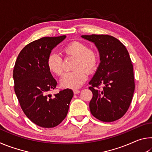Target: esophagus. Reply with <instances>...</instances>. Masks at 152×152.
<instances>
[{
	"instance_id": "34e87169",
	"label": "esophagus",
	"mask_w": 152,
	"mask_h": 152,
	"mask_svg": "<svg viewBox=\"0 0 152 152\" xmlns=\"http://www.w3.org/2000/svg\"><path fill=\"white\" fill-rule=\"evenodd\" d=\"M73 92H74V94H77L80 93V91H79V90H74Z\"/></svg>"
}]
</instances>
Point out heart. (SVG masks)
<instances>
[{
  "label": "heart",
  "mask_w": 152,
  "mask_h": 152,
  "mask_svg": "<svg viewBox=\"0 0 152 152\" xmlns=\"http://www.w3.org/2000/svg\"><path fill=\"white\" fill-rule=\"evenodd\" d=\"M66 57H75L72 71L64 74L61 80V86L68 88H78L87 79V70L92 73L96 70L99 63V55L93 49L88 48L85 43L74 41L63 48ZM47 65L51 72L61 75L64 71L63 59L56 53H51L47 59Z\"/></svg>",
  "instance_id": "obj_1"
}]
</instances>
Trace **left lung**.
<instances>
[{
  "mask_svg": "<svg viewBox=\"0 0 152 152\" xmlns=\"http://www.w3.org/2000/svg\"><path fill=\"white\" fill-rule=\"evenodd\" d=\"M94 43L101 63L89 82L92 98L89 107L92 115L101 121L112 122L124 115L135 91L133 64L125 46L109 35H82ZM103 85L102 88L100 86Z\"/></svg>",
  "mask_w": 152,
  "mask_h": 152,
  "instance_id": "obj_1",
  "label": "left lung"
}]
</instances>
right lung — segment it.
I'll use <instances>...</instances> for the list:
<instances>
[{
  "label": "right lung",
  "instance_id": "add662e5",
  "mask_svg": "<svg viewBox=\"0 0 152 152\" xmlns=\"http://www.w3.org/2000/svg\"><path fill=\"white\" fill-rule=\"evenodd\" d=\"M66 38L45 37L29 43L20 51L13 70L15 92L25 115L39 127L51 128L62 122L73 91L67 88L50 94L57 86L47 65L51 50Z\"/></svg>",
  "mask_w": 152,
  "mask_h": 152
}]
</instances>
